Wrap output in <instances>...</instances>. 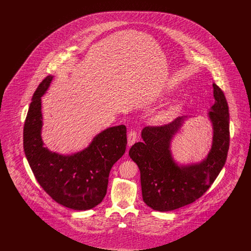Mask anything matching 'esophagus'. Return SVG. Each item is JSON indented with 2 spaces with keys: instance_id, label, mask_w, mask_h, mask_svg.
<instances>
[{
  "instance_id": "1",
  "label": "esophagus",
  "mask_w": 251,
  "mask_h": 251,
  "mask_svg": "<svg viewBox=\"0 0 251 251\" xmlns=\"http://www.w3.org/2000/svg\"><path fill=\"white\" fill-rule=\"evenodd\" d=\"M137 140V132L134 130H131L128 133V145L131 146L136 142Z\"/></svg>"
}]
</instances>
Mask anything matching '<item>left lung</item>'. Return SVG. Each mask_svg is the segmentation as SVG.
I'll return each mask as SVG.
<instances>
[{
    "instance_id": "obj_1",
    "label": "left lung",
    "mask_w": 251,
    "mask_h": 251,
    "mask_svg": "<svg viewBox=\"0 0 251 251\" xmlns=\"http://www.w3.org/2000/svg\"><path fill=\"white\" fill-rule=\"evenodd\" d=\"M215 104L209 112L213 123L212 149L200 164L179 167L172 159L169 145L184 117L161 126H148L142 142L131 146L129 155L141 174L144 202L155 211L168 212L194 202L207 191L227 160L229 146V115L221 88L213 84Z\"/></svg>"
}]
</instances>
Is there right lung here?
<instances>
[{
  "label": "right lung",
  "mask_w": 251,
  "mask_h": 251,
  "mask_svg": "<svg viewBox=\"0 0 251 251\" xmlns=\"http://www.w3.org/2000/svg\"><path fill=\"white\" fill-rule=\"evenodd\" d=\"M51 80L52 76H47L33 95L24 122V152L37 182L53 201L73 210H89L104 199L110 170L125 153L126 126L101 131L89 147L76 154L50 152L43 147L40 130L41 96Z\"/></svg>",
  "instance_id": "obj_1"
}]
</instances>
